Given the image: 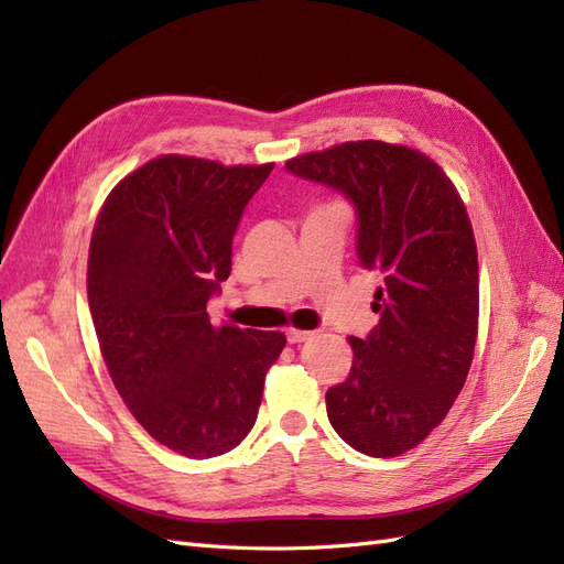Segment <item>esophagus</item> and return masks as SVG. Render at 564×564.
Masks as SVG:
<instances>
[{
  "label": "esophagus",
  "instance_id": "esophagus-1",
  "mask_svg": "<svg viewBox=\"0 0 564 564\" xmlns=\"http://www.w3.org/2000/svg\"><path fill=\"white\" fill-rule=\"evenodd\" d=\"M315 336V332H303V329H286V340L289 344H303V340H308V338H313Z\"/></svg>",
  "mask_w": 564,
  "mask_h": 564
}]
</instances>
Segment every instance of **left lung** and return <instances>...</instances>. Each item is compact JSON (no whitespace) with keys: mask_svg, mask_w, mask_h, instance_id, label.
<instances>
[{"mask_svg":"<svg viewBox=\"0 0 564 564\" xmlns=\"http://www.w3.org/2000/svg\"><path fill=\"white\" fill-rule=\"evenodd\" d=\"M284 166L352 202L357 259L383 275L371 303L379 324L350 336L352 367L327 390V416L352 449L400 456L447 416L473 362L480 284L464 199L431 158L383 141Z\"/></svg>","mask_w":564,"mask_h":564,"instance_id":"1","label":"left lung"}]
</instances>
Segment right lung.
<instances>
[{"label":"right lung","instance_id":"1","mask_svg":"<svg viewBox=\"0 0 564 564\" xmlns=\"http://www.w3.org/2000/svg\"><path fill=\"white\" fill-rule=\"evenodd\" d=\"M275 164L164 155L115 185L89 247L87 294L106 367L129 412L187 458L249 435L282 332L212 324L232 237Z\"/></svg>","mask_w":564,"mask_h":564}]
</instances>
